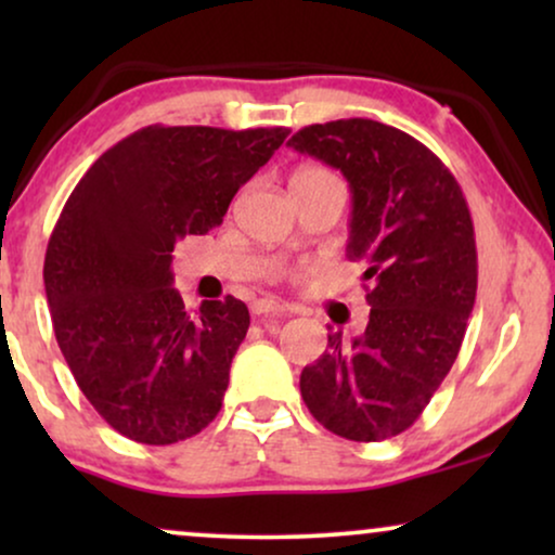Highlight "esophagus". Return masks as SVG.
Here are the masks:
<instances>
[{"label":"esophagus","mask_w":555,"mask_h":555,"mask_svg":"<svg viewBox=\"0 0 555 555\" xmlns=\"http://www.w3.org/2000/svg\"><path fill=\"white\" fill-rule=\"evenodd\" d=\"M253 313H255L257 318H268V315H272V318H283V315H285V306H283V302H278V300L260 298V300L253 302Z\"/></svg>","instance_id":"34e87169"}]
</instances>
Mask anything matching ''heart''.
<instances>
[{
    "label": "heart",
    "instance_id": "b5f03b06",
    "mask_svg": "<svg viewBox=\"0 0 555 555\" xmlns=\"http://www.w3.org/2000/svg\"><path fill=\"white\" fill-rule=\"evenodd\" d=\"M331 179H336V177L325 169H318V166H302V169L293 173L291 184H306V181H331Z\"/></svg>",
    "mask_w": 555,
    "mask_h": 555
}]
</instances>
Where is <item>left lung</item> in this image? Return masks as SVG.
<instances>
[{
  "instance_id": "obj_1",
  "label": "left lung",
  "mask_w": 555,
  "mask_h": 555,
  "mask_svg": "<svg viewBox=\"0 0 555 555\" xmlns=\"http://www.w3.org/2000/svg\"><path fill=\"white\" fill-rule=\"evenodd\" d=\"M348 179L346 253L371 280L366 331L302 369L300 393L333 435L382 442L420 420L457 359L477 293L473 217L452 171L399 128L344 118L287 141Z\"/></svg>"
}]
</instances>
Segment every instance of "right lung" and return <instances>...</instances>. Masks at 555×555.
Listing matches in <instances>:
<instances>
[{"mask_svg": "<svg viewBox=\"0 0 555 555\" xmlns=\"http://www.w3.org/2000/svg\"><path fill=\"white\" fill-rule=\"evenodd\" d=\"M285 139L283 126H146L105 151L65 202L44 255L52 328L80 391L133 442H181L222 409L249 310L227 295L189 315L171 253L222 224Z\"/></svg>", "mask_w": 555, "mask_h": 555, "instance_id": "add662e5", "label": "right lung"}]
</instances>
